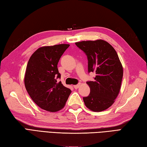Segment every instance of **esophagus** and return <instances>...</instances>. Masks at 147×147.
Instances as JSON below:
<instances>
[{"label":"esophagus","instance_id":"obj_1","mask_svg":"<svg viewBox=\"0 0 147 147\" xmlns=\"http://www.w3.org/2000/svg\"><path fill=\"white\" fill-rule=\"evenodd\" d=\"M80 86H81V84H76V85H74V87L76 89H78V88H79V87H80Z\"/></svg>","mask_w":147,"mask_h":147}]
</instances>
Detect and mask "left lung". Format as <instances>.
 Masks as SVG:
<instances>
[{
  "label": "left lung",
  "mask_w": 147,
  "mask_h": 147,
  "mask_svg": "<svg viewBox=\"0 0 147 147\" xmlns=\"http://www.w3.org/2000/svg\"><path fill=\"white\" fill-rule=\"evenodd\" d=\"M88 58V72H96L94 81L86 83L89 96L83 97L85 106L93 112H101L114 104L119 93L123 75L121 63L115 49L102 39L76 42Z\"/></svg>",
  "instance_id": "obj_1"
}]
</instances>
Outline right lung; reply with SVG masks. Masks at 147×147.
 <instances>
[{
  "instance_id": "add662e5",
  "label": "right lung",
  "mask_w": 147,
  "mask_h": 147,
  "mask_svg": "<svg viewBox=\"0 0 147 147\" xmlns=\"http://www.w3.org/2000/svg\"><path fill=\"white\" fill-rule=\"evenodd\" d=\"M69 46L67 44L43 46L38 48L28 61L24 84L35 103L48 112H55L63 109L71 90L61 81L57 64Z\"/></svg>"
}]
</instances>
